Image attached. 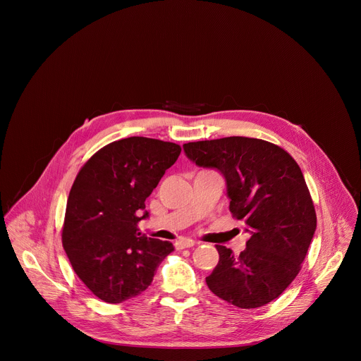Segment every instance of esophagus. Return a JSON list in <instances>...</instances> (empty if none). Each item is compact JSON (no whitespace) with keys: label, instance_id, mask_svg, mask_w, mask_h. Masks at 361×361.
<instances>
[{"label":"esophagus","instance_id":"esophagus-1","mask_svg":"<svg viewBox=\"0 0 361 361\" xmlns=\"http://www.w3.org/2000/svg\"><path fill=\"white\" fill-rule=\"evenodd\" d=\"M195 243H194V240H190V238H180V240H177L176 241V247H177V250H184V248H190V247H192Z\"/></svg>","mask_w":361,"mask_h":361}]
</instances>
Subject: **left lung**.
Here are the masks:
<instances>
[{"label":"left lung","mask_w":361,"mask_h":361,"mask_svg":"<svg viewBox=\"0 0 361 361\" xmlns=\"http://www.w3.org/2000/svg\"><path fill=\"white\" fill-rule=\"evenodd\" d=\"M185 156L226 178L230 212L250 233L238 255L216 245L220 260L205 279L220 298L240 308L262 307L297 277L317 217L302 173L281 147L248 137L187 142Z\"/></svg>","instance_id":"left-lung-1"}]
</instances>
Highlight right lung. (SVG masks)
<instances>
[{"mask_svg": "<svg viewBox=\"0 0 361 361\" xmlns=\"http://www.w3.org/2000/svg\"><path fill=\"white\" fill-rule=\"evenodd\" d=\"M181 147L147 137H128L98 149L71 187L63 245L80 280L106 302L141 294L160 263L174 250L170 241L140 233L148 217L145 198Z\"/></svg>", "mask_w": 361, "mask_h": 361, "instance_id": "obj_1", "label": "right lung"}]
</instances>
